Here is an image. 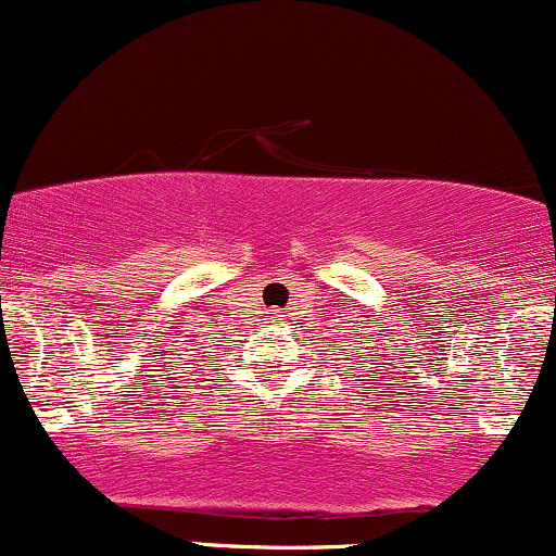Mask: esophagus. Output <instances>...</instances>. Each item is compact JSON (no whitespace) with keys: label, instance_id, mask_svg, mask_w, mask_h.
Returning <instances> with one entry per match:
<instances>
[{"label":"esophagus","instance_id":"34e87169","mask_svg":"<svg viewBox=\"0 0 556 556\" xmlns=\"http://www.w3.org/2000/svg\"><path fill=\"white\" fill-rule=\"evenodd\" d=\"M277 316H279V311H277V314H271V321H277Z\"/></svg>","mask_w":556,"mask_h":556}]
</instances>
